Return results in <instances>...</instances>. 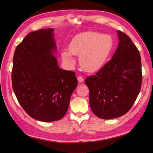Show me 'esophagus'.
I'll return each instance as SVG.
<instances>
[{
	"label": "esophagus",
	"instance_id": "obj_1",
	"mask_svg": "<svg viewBox=\"0 0 153 153\" xmlns=\"http://www.w3.org/2000/svg\"><path fill=\"white\" fill-rule=\"evenodd\" d=\"M83 80H84V79L82 76H79L78 77H77V81H78V82L82 83L83 82Z\"/></svg>",
	"mask_w": 153,
	"mask_h": 153
}]
</instances>
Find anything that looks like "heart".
Returning <instances> with one entry per match:
<instances>
[{
	"instance_id": "heart-1",
	"label": "heart",
	"mask_w": 153,
	"mask_h": 153,
	"mask_svg": "<svg viewBox=\"0 0 153 153\" xmlns=\"http://www.w3.org/2000/svg\"><path fill=\"white\" fill-rule=\"evenodd\" d=\"M113 47L111 36L97 32L86 31L75 36L68 46V51L62 52L63 60L73 66V55H79L80 66L87 72L100 70L106 62Z\"/></svg>"
}]
</instances>
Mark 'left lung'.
Instances as JSON below:
<instances>
[{
	"instance_id": "1",
	"label": "left lung",
	"mask_w": 153,
	"mask_h": 153,
	"mask_svg": "<svg viewBox=\"0 0 153 153\" xmlns=\"http://www.w3.org/2000/svg\"><path fill=\"white\" fill-rule=\"evenodd\" d=\"M119 44L112 58L98 72L87 76L93 112L102 119L124 115L134 105L142 83L139 51L125 33L118 31Z\"/></svg>"
}]
</instances>
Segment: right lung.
Returning <instances> with one entry per match:
<instances>
[{"mask_svg": "<svg viewBox=\"0 0 153 153\" xmlns=\"http://www.w3.org/2000/svg\"><path fill=\"white\" fill-rule=\"evenodd\" d=\"M53 29L27 35L13 57L12 85L19 103L29 116L41 122L62 118L77 85L74 71L58 66Z\"/></svg>", "mask_w": 153, "mask_h": 153, "instance_id": "1", "label": "right lung"}]
</instances>
